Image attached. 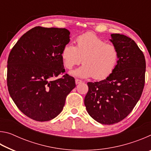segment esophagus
<instances>
[{
  "mask_svg": "<svg viewBox=\"0 0 151 151\" xmlns=\"http://www.w3.org/2000/svg\"><path fill=\"white\" fill-rule=\"evenodd\" d=\"M83 83V81H82L81 80H80V79L76 78V80H75V83H76V85H78V84H80V83Z\"/></svg>",
  "mask_w": 151,
  "mask_h": 151,
  "instance_id": "34e87169",
  "label": "esophagus"
}]
</instances>
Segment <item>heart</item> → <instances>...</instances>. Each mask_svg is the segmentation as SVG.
Wrapping results in <instances>:
<instances>
[{
    "mask_svg": "<svg viewBox=\"0 0 151 151\" xmlns=\"http://www.w3.org/2000/svg\"><path fill=\"white\" fill-rule=\"evenodd\" d=\"M76 46L67 43L61 51L64 66L71 69L81 63L83 65L71 72L73 75L96 80L104 79L116 68L119 52L114 45L107 44L93 33H86L76 37Z\"/></svg>",
    "mask_w": 151,
    "mask_h": 151,
    "instance_id": "heart-1",
    "label": "heart"
}]
</instances>
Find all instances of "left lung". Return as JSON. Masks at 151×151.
I'll return each mask as SVG.
<instances>
[{
	"instance_id": "obj_1",
	"label": "left lung",
	"mask_w": 151,
	"mask_h": 151,
	"mask_svg": "<svg viewBox=\"0 0 151 151\" xmlns=\"http://www.w3.org/2000/svg\"><path fill=\"white\" fill-rule=\"evenodd\" d=\"M110 40L119 52L113 72L104 80L87 83L86 111L103 124L117 123L129 115L141 96L145 81V56L133 40L112 34Z\"/></svg>"
}]
</instances>
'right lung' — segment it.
<instances>
[{
    "mask_svg": "<svg viewBox=\"0 0 151 151\" xmlns=\"http://www.w3.org/2000/svg\"><path fill=\"white\" fill-rule=\"evenodd\" d=\"M70 41L66 29L36 27L20 38L10 52L7 86L22 113L37 121H48L63 111L66 96L75 87L65 74L61 51Z\"/></svg>",
    "mask_w": 151,
    "mask_h": 151,
    "instance_id": "1",
    "label": "right lung"
}]
</instances>
